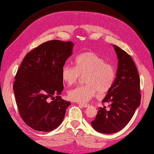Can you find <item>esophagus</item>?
<instances>
[{
  "mask_svg": "<svg viewBox=\"0 0 154 154\" xmlns=\"http://www.w3.org/2000/svg\"><path fill=\"white\" fill-rule=\"evenodd\" d=\"M78 104L81 105L82 107H89V106H90V105H89L88 103H79Z\"/></svg>",
  "mask_w": 154,
  "mask_h": 154,
  "instance_id": "esophagus-1",
  "label": "esophagus"
}]
</instances>
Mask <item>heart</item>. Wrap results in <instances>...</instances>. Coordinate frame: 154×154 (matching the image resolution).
<instances>
[{
    "instance_id": "1",
    "label": "heart",
    "mask_w": 154,
    "mask_h": 154,
    "mask_svg": "<svg viewBox=\"0 0 154 154\" xmlns=\"http://www.w3.org/2000/svg\"><path fill=\"white\" fill-rule=\"evenodd\" d=\"M75 67L65 65L62 69V79L70 86L85 76V85L69 90L71 100L86 102L95 96L97 91L102 94L108 92L115 81L116 72L114 66L93 52H86L75 59Z\"/></svg>"
}]
</instances>
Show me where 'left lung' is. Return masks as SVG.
I'll use <instances>...</instances> for the list:
<instances>
[{"instance_id":"1","label":"left lung","mask_w":154,"mask_h":154,"mask_svg":"<svg viewBox=\"0 0 154 154\" xmlns=\"http://www.w3.org/2000/svg\"><path fill=\"white\" fill-rule=\"evenodd\" d=\"M118 59L116 77L107 96L102 101L108 103L99 107L91 124L97 131L111 134L127 125L140 103V77L131 57L119 47L112 45Z\"/></svg>"}]
</instances>
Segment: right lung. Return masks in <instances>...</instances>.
Listing matches in <instances>:
<instances>
[{
    "instance_id": "right-lung-1",
    "label": "right lung",
    "mask_w": 154,
    "mask_h": 154,
    "mask_svg": "<svg viewBox=\"0 0 154 154\" xmlns=\"http://www.w3.org/2000/svg\"><path fill=\"white\" fill-rule=\"evenodd\" d=\"M73 46L57 39L43 43L26 54L15 75L13 88L19 115L34 130L57 128L71 104L59 96L64 89L62 69Z\"/></svg>"
}]
</instances>
